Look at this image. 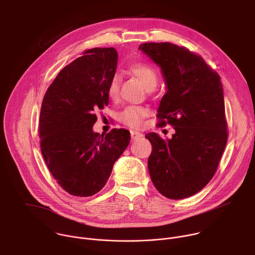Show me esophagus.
I'll list each match as a JSON object with an SVG mask.
<instances>
[{
    "label": "esophagus",
    "mask_w": 255,
    "mask_h": 255,
    "mask_svg": "<svg viewBox=\"0 0 255 255\" xmlns=\"http://www.w3.org/2000/svg\"><path fill=\"white\" fill-rule=\"evenodd\" d=\"M142 136H143V134L140 133V132H138V131H131V137H132L133 140L138 139V138H140V137H142Z\"/></svg>",
    "instance_id": "1"
}]
</instances>
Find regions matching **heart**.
I'll list each match as a JSON object with an SVG mask.
<instances>
[{
	"mask_svg": "<svg viewBox=\"0 0 255 255\" xmlns=\"http://www.w3.org/2000/svg\"><path fill=\"white\" fill-rule=\"evenodd\" d=\"M129 71L137 78L147 91H152L157 87L158 76L156 70L149 64L144 62H133L129 65ZM120 80L117 75L113 76L109 83L107 94L109 98L115 100L119 94ZM149 115L147 108L139 106H129L120 113L119 120L126 126L131 128H140L143 125V120Z\"/></svg>",
	"mask_w": 255,
	"mask_h": 255,
	"instance_id": "1",
	"label": "heart"
}]
</instances>
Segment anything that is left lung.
Masks as SVG:
<instances>
[{
	"instance_id": "8db88e82",
	"label": "left lung",
	"mask_w": 255,
	"mask_h": 255,
	"mask_svg": "<svg viewBox=\"0 0 255 255\" xmlns=\"http://www.w3.org/2000/svg\"><path fill=\"white\" fill-rule=\"evenodd\" d=\"M161 68L167 92L158 124L171 125V139L147 133L148 170L164 197L179 200L200 192L214 176L228 139L221 78L197 53L168 42L139 46Z\"/></svg>"
}]
</instances>
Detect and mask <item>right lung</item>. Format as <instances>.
<instances>
[{"label": "right lung", "mask_w": 255, "mask_h": 255, "mask_svg": "<svg viewBox=\"0 0 255 255\" xmlns=\"http://www.w3.org/2000/svg\"><path fill=\"white\" fill-rule=\"evenodd\" d=\"M63 67L47 89L40 110L39 137L44 161L68 194L91 197L111 175L130 142V132L93 131L96 113L109 104L107 89L117 67L115 48H92Z\"/></svg>", "instance_id": "obj_1"}]
</instances>
